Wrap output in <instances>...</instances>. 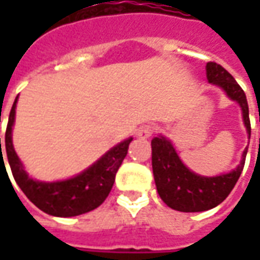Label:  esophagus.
<instances>
[{
  "mask_svg": "<svg viewBox=\"0 0 260 260\" xmlns=\"http://www.w3.org/2000/svg\"><path fill=\"white\" fill-rule=\"evenodd\" d=\"M156 132V126L152 124H146V125H142L141 128L138 129V136L142 138V139H147V138H150Z\"/></svg>",
  "mask_w": 260,
  "mask_h": 260,
  "instance_id": "34e87169",
  "label": "esophagus"
}]
</instances>
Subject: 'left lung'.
I'll return each instance as SVG.
<instances>
[{"mask_svg":"<svg viewBox=\"0 0 260 260\" xmlns=\"http://www.w3.org/2000/svg\"><path fill=\"white\" fill-rule=\"evenodd\" d=\"M206 78L209 83L220 87L230 100L240 104L246 134L251 138L248 102L237 80L216 62L206 64ZM246 153L248 147L242 153L240 164L230 173L205 177L191 171L182 163L170 139L163 135L156 136L152 139V167L158 195L167 206L178 212L193 213L213 209L233 191L244 169Z\"/></svg>","mask_w":260,"mask_h":260,"instance_id":"1","label":"left lung"}]
</instances>
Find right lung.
I'll return each mask as SVG.
<instances>
[{"instance_id": "right-lung-1", "label": "right lung", "mask_w": 260, "mask_h": 260, "mask_svg": "<svg viewBox=\"0 0 260 260\" xmlns=\"http://www.w3.org/2000/svg\"><path fill=\"white\" fill-rule=\"evenodd\" d=\"M16 103L18 97L15 99L9 113L5 132V149L12 175L18 186L27 196V199L35 203L40 210L55 217H74L94 210L96 207L100 206L113 188L115 174L126 156L128 146L134 138H128L119 142L118 145L104 153L97 161L68 180L53 182L37 181L26 173L12 143Z\"/></svg>"}]
</instances>
